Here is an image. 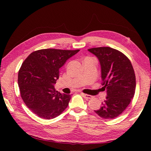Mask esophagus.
Wrapping results in <instances>:
<instances>
[{"mask_svg":"<svg viewBox=\"0 0 151 151\" xmlns=\"http://www.w3.org/2000/svg\"><path fill=\"white\" fill-rule=\"evenodd\" d=\"M82 96L84 97L85 99H91L93 98V96L91 95H88V94H85V93H82Z\"/></svg>","mask_w":151,"mask_h":151,"instance_id":"1","label":"esophagus"}]
</instances>
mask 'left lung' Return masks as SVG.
I'll return each instance as SVG.
<instances>
[{
	"mask_svg": "<svg viewBox=\"0 0 151 151\" xmlns=\"http://www.w3.org/2000/svg\"><path fill=\"white\" fill-rule=\"evenodd\" d=\"M88 50L100 62L102 85L107 90L106 99L95 112L106 119L117 117L135 94L136 76L132 63L123 53L111 47H95Z\"/></svg>",
	"mask_w": 151,
	"mask_h": 151,
	"instance_id": "obj_1",
	"label": "left lung"
}]
</instances>
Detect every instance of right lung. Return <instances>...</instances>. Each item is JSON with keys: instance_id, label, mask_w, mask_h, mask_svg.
Here are the masks:
<instances>
[{"instance_id": "1", "label": "right lung", "mask_w": 151, "mask_h": 151, "mask_svg": "<svg viewBox=\"0 0 151 151\" xmlns=\"http://www.w3.org/2000/svg\"><path fill=\"white\" fill-rule=\"evenodd\" d=\"M80 50L46 49L32 52L22 63L18 85L22 101L34 114L45 119L58 116L69 105L70 95L54 88L59 69Z\"/></svg>"}]
</instances>
